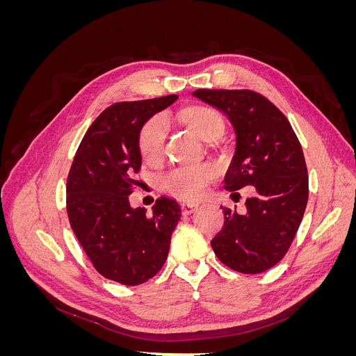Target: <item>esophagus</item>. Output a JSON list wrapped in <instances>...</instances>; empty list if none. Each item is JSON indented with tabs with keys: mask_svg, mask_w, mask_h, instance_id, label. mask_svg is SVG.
I'll list each match as a JSON object with an SVG mask.
<instances>
[{
	"mask_svg": "<svg viewBox=\"0 0 356 356\" xmlns=\"http://www.w3.org/2000/svg\"><path fill=\"white\" fill-rule=\"evenodd\" d=\"M199 208V204H195V203H182L181 204V211L184 215H190L193 212H196Z\"/></svg>",
	"mask_w": 356,
	"mask_h": 356,
	"instance_id": "obj_1",
	"label": "esophagus"
}]
</instances>
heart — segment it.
<instances>
[{
    "mask_svg": "<svg viewBox=\"0 0 356 356\" xmlns=\"http://www.w3.org/2000/svg\"><path fill=\"white\" fill-rule=\"evenodd\" d=\"M184 120L195 134L209 141L213 136H220L222 132L221 115L208 106H191L181 113ZM168 135V120L165 115H154L144 124L139 134V149L145 160H156L160 157L165 147ZM215 177V169L208 165H195L175 168L160 177V187L170 196L184 200L200 199L208 184Z\"/></svg>",
    "mask_w": 356,
    "mask_h": 356,
    "instance_id": "b5f03b06",
    "label": "heart"
}]
</instances>
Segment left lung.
<instances>
[{"mask_svg": "<svg viewBox=\"0 0 356 356\" xmlns=\"http://www.w3.org/2000/svg\"><path fill=\"white\" fill-rule=\"evenodd\" d=\"M193 96L220 110L234 129L225 190H255L243 213L221 207L224 225L211 241L212 250L236 272H266L286 254L307 204L309 177L298 138L288 118L257 92L199 89Z\"/></svg>", "mask_w": 356, "mask_h": 356, "instance_id": "left-lung-1", "label": "left lung"}]
</instances>
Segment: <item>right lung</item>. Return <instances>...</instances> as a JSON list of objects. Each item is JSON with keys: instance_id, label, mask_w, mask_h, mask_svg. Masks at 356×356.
Instances as JSON below:
<instances>
[{"instance_id": "right-lung-1", "label": "right lung", "mask_w": 356, "mask_h": 356, "mask_svg": "<svg viewBox=\"0 0 356 356\" xmlns=\"http://www.w3.org/2000/svg\"><path fill=\"white\" fill-rule=\"evenodd\" d=\"M178 99L161 98L117 102L88 129L75 153L67 181V212L93 267L106 279L123 285H139L163 267L170 236L181 218L177 200L160 197L153 212L132 208L141 169L139 134L159 111Z\"/></svg>"}]
</instances>
